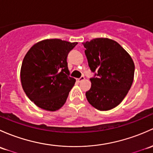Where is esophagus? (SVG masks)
<instances>
[{
    "mask_svg": "<svg viewBox=\"0 0 153 153\" xmlns=\"http://www.w3.org/2000/svg\"><path fill=\"white\" fill-rule=\"evenodd\" d=\"M85 80V78L83 76H81V78H78V79H77V81L78 82H81V81H84Z\"/></svg>",
    "mask_w": 153,
    "mask_h": 153,
    "instance_id": "obj_1",
    "label": "esophagus"
}]
</instances>
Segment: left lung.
<instances>
[{"label":"left lung","instance_id":"left-lung-1","mask_svg":"<svg viewBox=\"0 0 153 153\" xmlns=\"http://www.w3.org/2000/svg\"><path fill=\"white\" fill-rule=\"evenodd\" d=\"M94 77L86 92L88 102L99 111H108L123 101L131 87L135 66L131 56L119 43L96 38L82 43Z\"/></svg>","mask_w":153,"mask_h":153}]
</instances>
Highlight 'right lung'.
<instances>
[{
    "instance_id": "obj_1",
    "label": "right lung",
    "mask_w": 153,
    "mask_h": 153,
    "mask_svg": "<svg viewBox=\"0 0 153 153\" xmlns=\"http://www.w3.org/2000/svg\"><path fill=\"white\" fill-rule=\"evenodd\" d=\"M77 44L59 39L42 40L25 56L20 70L22 89L38 107L54 111L65 103L75 83L67 59Z\"/></svg>"
}]
</instances>
